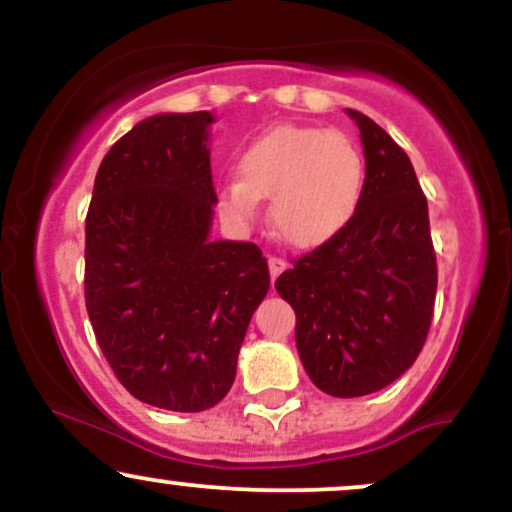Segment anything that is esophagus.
<instances>
[{"mask_svg": "<svg viewBox=\"0 0 512 512\" xmlns=\"http://www.w3.org/2000/svg\"><path fill=\"white\" fill-rule=\"evenodd\" d=\"M286 267H289V262H286L284 257H276V255L269 257V274H272V281H274L276 276H279L281 272H284Z\"/></svg>", "mask_w": 512, "mask_h": 512, "instance_id": "34e87169", "label": "esophagus"}]
</instances>
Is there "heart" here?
Listing matches in <instances>:
<instances>
[{"label":"heart","mask_w":512,"mask_h":512,"mask_svg":"<svg viewBox=\"0 0 512 512\" xmlns=\"http://www.w3.org/2000/svg\"><path fill=\"white\" fill-rule=\"evenodd\" d=\"M366 163L358 146L325 127L279 125L238 158L219 190L223 214L248 223L269 199L274 231L296 248H320L344 231L361 202Z\"/></svg>","instance_id":"1"}]
</instances>
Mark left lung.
I'll list each match as a JSON object with an SVG mask.
<instances>
[{
  "label": "left lung",
  "mask_w": 512,
  "mask_h": 512,
  "mask_svg": "<svg viewBox=\"0 0 512 512\" xmlns=\"http://www.w3.org/2000/svg\"><path fill=\"white\" fill-rule=\"evenodd\" d=\"M346 113L366 156L354 219L293 260L274 286L296 310V346L310 380L332 397H361L395 383L424 349L438 264L409 156L368 115Z\"/></svg>",
  "instance_id": "1"
}]
</instances>
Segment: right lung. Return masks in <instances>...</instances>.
<instances>
[{"label": "right lung", "mask_w": 512, "mask_h": 512, "mask_svg": "<svg viewBox=\"0 0 512 512\" xmlns=\"http://www.w3.org/2000/svg\"><path fill=\"white\" fill-rule=\"evenodd\" d=\"M214 115L163 113L103 158L86 214L93 334L129 395L170 411L219 404L250 317L269 291L255 243L209 240Z\"/></svg>", "instance_id": "1"}]
</instances>
